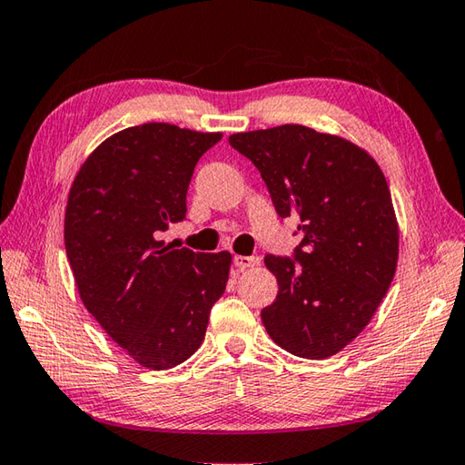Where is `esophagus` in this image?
Segmentation results:
<instances>
[{"instance_id": "34e87169", "label": "esophagus", "mask_w": 465, "mask_h": 465, "mask_svg": "<svg viewBox=\"0 0 465 465\" xmlns=\"http://www.w3.org/2000/svg\"><path fill=\"white\" fill-rule=\"evenodd\" d=\"M257 265H259V257H242V255L234 257V267L239 271H244L249 267H257Z\"/></svg>"}]
</instances>
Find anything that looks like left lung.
Masks as SVG:
<instances>
[{
  "mask_svg": "<svg viewBox=\"0 0 465 465\" xmlns=\"http://www.w3.org/2000/svg\"><path fill=\"white\" fill-rule=\"evenodd\" d=\"M229 143L255 163L277 214L303 232L293 259L265 257L279 292L262 326L300 358L338 354L369 326L397 271L387 178L362 147L303 125L234 134Z\"/></svg>",
  "mask_w": 465,
  "mask_h": 465,
  "instance_id": "8db88e82",
  "label": "left lung"
}]
</instances>
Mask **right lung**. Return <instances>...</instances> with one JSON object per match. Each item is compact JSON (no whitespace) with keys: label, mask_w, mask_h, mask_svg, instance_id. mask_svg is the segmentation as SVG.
<instances>
[{"label":"right lung","mask_w":465,"mask_h":465,"mask_svg":"<svg viewBox=\"0 0 465 465\" xmlns=\"http://www.w3.org/2000/svg\"><path fill=\"white\" fill-rule=\"evenodd\" d=\"M221 137L170 124L127 127L86 157L68 192L64 247L81 300L145 369L168 371L196 352L229 282V251L162 241L186 218L192 173Z\"/></svg>","instance_id":"1"}]
</instances>
